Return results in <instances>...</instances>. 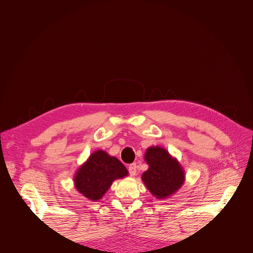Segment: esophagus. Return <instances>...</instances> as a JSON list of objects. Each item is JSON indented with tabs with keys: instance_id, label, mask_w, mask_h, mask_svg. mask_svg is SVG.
I'll use <instances>...</instances> for the list:
<instances>
[{
	"instance_id": "1",
	"label": "esophagus",
	"mask_w": 253,
	"mask_h": 253,
	"mask_svg": "<svg viewBox=\"0 0 253 253\" xmlns=\"http://www.w3.org/2000/svg\"><path fill=\"white\" fill-rule=\"evenodd\" d=\"M136 170H137V166L135 163H132L129 165L128 167V171H129V174L131 176H134L136 174Z\"/></svg>"
}]
</instances>
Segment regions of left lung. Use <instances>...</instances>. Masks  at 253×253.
Masks as SVG:
<instances>
[{"label":"left lung","instance_id":"obj_1","mask_svg":"<svg viewBox=\"0 0 253 253\" xmlns=\"http://www.w3.org/2000/svg\"><path fill=\"white\" fill-rule=\"evenodd\" d=\"M149 169L141 179L157 199H165L174 194L184 182V171L175 158L160 147H151L144 155Z\"/></svg>","mask_w":253,"mask_h":253}]
</instances>
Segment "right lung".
I'll return each mask as SVG.
<instances>
[{"label": "right lung", "mask_w": 253, "mask_h": 253, "mask_svg": "<svg viewBox=\"0 0 253 253\" xmlns=\"http://www.w3.org/2000/svg\"><path fill=\"white\" fill-rule=\"evenodd\" d=\"M127 175L126 167L117 158L99 150L90 155L87 162L78 169L74 178L75 187L89 200L98 201L114 180Z\"/></svg>", "instance_id": "add662e5"}]
</instances>
